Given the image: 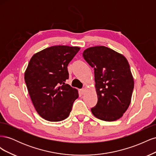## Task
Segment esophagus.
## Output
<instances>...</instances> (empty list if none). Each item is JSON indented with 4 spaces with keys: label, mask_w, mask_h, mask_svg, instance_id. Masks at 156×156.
I'll return each mask as SVG.
<instances>
[{
    "label": "esophagus",
    "mask_w": 156,
    "mask_h": 156,
    "mask_svg": "<svg viewBox=\"0 0 156 156\" xmlns=\"http://www.w3.org/2000/svg\"><path fill=\"white\" fill-rule=\"evenodd\" d=\"M86 92H87V90H86L85 88H83V89L80 90V92H81V94H83V95H84V94H85Z\"/></svg>",
    "instance_id": "1"
}]
</instances>
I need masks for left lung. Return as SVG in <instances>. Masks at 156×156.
Segmentation results:
<instances>
[{"mask_svg":"<svg viewBox=\"0 0 156 156\" xmlns=\"http://www.w3.org/2000/svg\"><path fill=\"white\" fill-rule=\"evenodd\" d=\"M83 57L94 69L96 105L92 113L101 120L115 121L128 108L134 80L125 56L105 46H94L83 51Z\"/></svg>","mask_w":156,"mask_h":156,"instance_id":"8db88e82","label":"left lung"}]
</instances>
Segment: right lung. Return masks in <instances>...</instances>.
Wrapping results in <instances>:
<instances>
[{
  "label": "right lung",
  "mask_w": 156,
  "mask_h": 156,
  "mask_svg": "<svg viewBox=\"0 0 156 156\" xmlns=\"http://www.w3.org/2000/svg\"><path fill=\"white\" fill-rule=\"evenodd\" d=\"M79 47L55 45L32 56L25 72L28 92L36 111L44 119L59 122L67 119L77 89L66 84L69 78L67 66Z\"/></svg>",
  "instance_id": "1"
}]
</instances>
